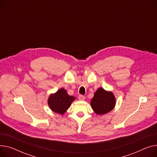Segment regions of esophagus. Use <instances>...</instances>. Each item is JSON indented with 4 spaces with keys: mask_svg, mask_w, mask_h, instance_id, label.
<instances>
[{
    "mask_svg": "<svg viewBox=\"0 0 157 157\" xmlns=\"http://www.w3.org/2000/svg\"><path fill=\"white\" fill-rule=\"evenodd\" d=\"M78 99H79V100H80V101H84L85 99V97L84 96H82V95H80L78 96Z\"/></svg>",
    "mask_w": 157,
    "mask_h": 157,
    "instance_id": "esophagus-1",
    "label": "esophagus"
}]
</instances>
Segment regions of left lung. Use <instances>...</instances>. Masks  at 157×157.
<instances>
[{
	"label": "left lung",
	"instance_id": "8db88e82",
	"mask_svg": "<svg viewBox=\"0 0 157 157\" xmlns=\"http://www.w3.org/2000/svg\"><path fill=\"white\" fill-rule=\"evenodd\" d=\"M116 104V99L113 93L100 87L95 91L90 105L95 113L98 116L105 115L112 111Z\"/></svg>",
	"mask_w": 157,
	"mask_h": 157
}]
</instances>
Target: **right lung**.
<instances>
[{
    "instance_id": "add662e5",
    "label": "right lung",
    "mask_w": 157,
    "mask_h": 157,
    "mask_svg": "<svg viewBox=\"0 0 157 157\" xmlns=\"http://www.w3.org/2000/svg\"><path fill=\"white\" fill-rule=\"evenodd\" d=\"M75 100V97L69 95L67 91L62 88L56 93L50 94L47 103L52 111L63 116Z\"/></svg>"
}]
</instances>
